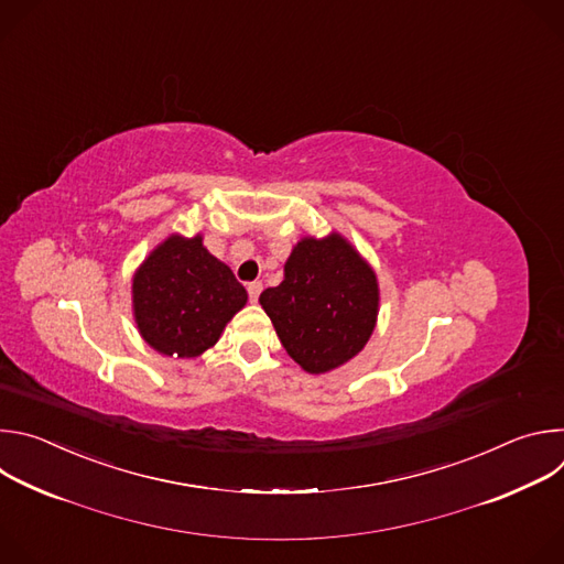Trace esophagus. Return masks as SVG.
Listing matches in <instances>:
<instances>
[{"label": "esophagus", "instance_id": "esophagus-1", "mask_svg": "<svg viewBox=\"0 0 564 564\" xmlns=\"http://www.w3.org/2000/svg\"><path fill=\"white\" fill-rule=\"evenodd\" d=\"M261 290H263V283H261V281H252V283L248 285V294H250V299H252V301H259Z\"/></svg>", "mask_w": 564, "mask_h": 564}]
</instances>
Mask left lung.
I'll return each instance as SVG.
<instances>
[{
    "label": "left lung",
    "instance_id": "8db88e82",
    "mask_svg": "<svg viewBox=\"0 0 564 564\" xmlns=\"http://www.w3.org/2000/svg\"><path fill=\"white\" fill-rule=\"evenodd\" d=\"M259 303L285 352L305 372L326 375L355 359L372 337L379 281L339 231L303 236L283 265V281Z\"/></svg>",
    "mask_w": 564,
    "mask_h": 564
}]
</instances>
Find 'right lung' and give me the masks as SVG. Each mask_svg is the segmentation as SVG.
I'll return each mask as SVG.
<instances>
[{
	"mask_svg": "<svg viewBox=\"0 0 564 564\" xmlns=\"http://www.w3.org/2000/svg\"><path fill=\"white\" fill-rule=\"evenodd\" d=\"M246 303V288L229 265L209 254L203 234H170L131 279L135 328L144 344L167 357H200Z\"/></svg>",
	"mask_w": 564,
	"mask_h": 564,
	"instance_id": "add662e5",
	"label": "right lung"
}]
</instances>
